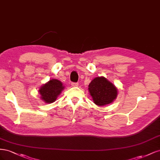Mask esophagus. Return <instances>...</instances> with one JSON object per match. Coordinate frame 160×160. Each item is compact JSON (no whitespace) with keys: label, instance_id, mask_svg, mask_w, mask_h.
Instances as JSON below:
<instances>
[{"label":"esophagus","instance_id":"1","mask_svg":"<svg viewBox=\"0 0 160 160\" xmlns=\"http://www.w3.org/2000/svg\"><path fill=\"white\" fill-rule=\"evenodd\" d=\"M78 83H71V85H72V87H77L78 86Z\"/></svg>","mask_w":160,"mask_h":160}]
</instances>
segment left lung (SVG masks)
<instances>
[{"label": "left lung", "instance_id": "left-lung-1", "mask_svg": "<svg viewBox=\"0 0 160 160\" xmlns=\"http://www.w3.org/2000/svg\"><path fill=\"white\" fill-rule=\"evenodd\" d=\"M88 90L93 103L98 106L111 103L118 96L117 88L103 76L92 80Z\"/></svg>", "mask_w": 160, "mask_h": 160}]
</instances>
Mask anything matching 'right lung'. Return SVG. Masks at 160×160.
I'll return each instance as SVG.
<instances>
[{
    "label": "right lung",
    "mask_w": 160,
    "mask_h": 160,
    "mask_svg": "<svg viewBox=\"0 0 160 160\" xmlns=\"http://www.w3.org/2000/svg\"><path fill=\"white\" fill-rule=\"evenodd\" d=\"M64 89L65 86L61 81L52 79L41 87L38 89V93L41 95V99L45 103H52L55 102Z\"/></svg>",
    "instance_id": "add662e5"
}]
</instances>
